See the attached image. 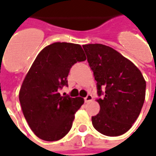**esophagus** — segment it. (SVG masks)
<instances>
[{"mask_svg":"<svg viewBox=\"0 0 156 156\" xmlns=\"http://www.w3.org/2000/svg\"><path fill=\"white\" fill-rule=\"evenodd\" d=\"M93 99V96L91 94H88L86 97L84 98V101L85 103H89Z\"/></svg>","mask_w":156,"mask_h":156,"instance_id":"34e87169","label":"esophagus"}]
</instances>
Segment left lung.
<instances>
[{
  "label": "left lung",
  "instance_id": "8db88e82",
  "mask_svg": "<svg viewBox=\"0 0 156 156\" xmlns=\"http://www.w3.org/2000/svg\"><path fill=\"white\" fill-rule=\"evenodd\" d=\"M83 48L100 97L97 99L100 111L92 117L93 125L107 136L124 134L137 119L144 105V77L132 62L110 47L87 44Z\"/></svg>",
  "mask_w": 156,
  "mask_h": 156
}]
</instances>
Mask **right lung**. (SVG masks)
Instances as JSON below:
<instances>
[{
  "instance_id": "obj_1",
  "label": "right lung",
  "mask_w": 156,
  "mask_h": 156,
  "mask_svg": "<svg viewBox=\"0 0 156 156\" xmlns=\"http://www.w3.org/2000/svg\"><path fill=\"white\" fill-rule=\"evenodd\" d=\"M86 60L80 45L54 42L41 50L26 75L19 100L33 133L46 141L61 140L71 129L74 115L84 103L80 97L61 96L72 66Z\"/></svg>"
}]
</instances>
